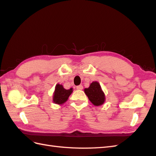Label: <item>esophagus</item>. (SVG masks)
<instances>
[{
	"label": "esophagus",
	"mask_w": 156,
	"mask_h": 156,
	"mask_svg": "<svg viewBox=\"0 0 156 156\" xmlns=\"http://www.w3.org/2000/svg\"><path fill=\"white\" fill-rule=\"evenodd\" d=\"M76 88L77 90H83V85H79L76 87Z\"/></svg>",
	"instance_id": "esophagus-1"
}]
</instances>
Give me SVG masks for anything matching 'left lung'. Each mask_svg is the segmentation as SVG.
<instances>
[{
	"instance_id": "left-lung-1",
	"label": "left lung",
	"mask_w": 156,
	"mask_h": 156,
	"mask_svg": "<svg viewBox=\"0 0 156 156\" xmlns=\"http://www.w3.org/2000/svg\"><path fill=\"white\" fill-rule=\"evenodd\" d=\"M84 92L94 105L100 106L105 101V94L98 81H93L88 88L84 89Z\"/></svg>"
}]
</instances>
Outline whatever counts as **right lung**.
<instances>
[{
    "mask_svg": "<svg viewBox=\"0 0 156 156\" xmlns=\"http://www.w3.org/2000/svg\"><path fill=\"white\" fill-rule=\"evenodd\" d=\"M73 92V88L65 89L62 84H56L53 92V101L54 103L58 105H62L68 100L69 96Z\"/></svg>",
    "mask_w": 156,
    "mask_h": 156,
    "instance_id": "obj_1",
    "label": "right lung"
}]
</instances>
